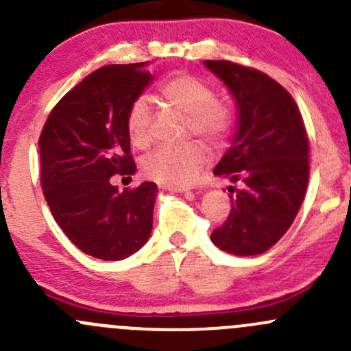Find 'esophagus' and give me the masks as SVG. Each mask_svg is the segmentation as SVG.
Segmentation results:
<instances>
[{"mask_svg": "<svg viewBox=\"0 0 351 351\" xmlns=\"http://www.w3.org/2000/svg\"><path fill=\"white\" fill-rule=\"evenodd\" d=\"M161 186L162 190H168V192H173V193H183V192H189V189L186 186H178V185H166V183H162Z\"/></svg>", "mask_w": 351, "mask_h": 351, "instance_id": "1", "label": "esophagus"}]
</instances>
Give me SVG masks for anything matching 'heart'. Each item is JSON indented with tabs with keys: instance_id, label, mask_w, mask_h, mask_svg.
I'll list each match as a JSON object with an SVG mask.
<instances>
[{
	"instance_id": "obj_1",
	"label": "heart",
	"mask_w": 351,
	"mask_h": 351,
	"mask_svg": "<svg viewBox=\"0 0 351 351\" xmlns=\"http://www.w3.org/2000/svg\"><path fill=\"white\" fill-rule=\"evenodd\" d=\"M159 97L169 107L189 115V132L207 141H217L228 129V110L215 100L207 83L192 74H176L162 81ZM127 134L136 147H146L151 141V108L144 98L130 105L125 119ZM205 162V149L200 144L161 146L144 158V175L166 185H189L195 180Z\"/></svg>"
}]
</instances>
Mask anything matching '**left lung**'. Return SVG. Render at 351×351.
<instances>
[{
    "mask_svg": "<svg viewBox=\"0 0 351 351\" xmlns=\"http://www.w3.org/2000/svg\"><path fill=\"white\" fill-rule=\"evenodd\" d=\"M238 108L234 136L214 175L241 182L228 221L212 243L236 256L270 250L289 231L309 182V146L295 101L284 86L256 69L204 61ZM234 189V186H232Z\"/></svg>",
    "mask_w": 351,
    "mask_h": 351,
    "instance_id": "8db88e82",
    "label": "left lung"
}]
</instances>
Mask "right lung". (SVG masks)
<instances>
[{"label": "right lung", "instance_id": "right-lung-1", "mask_svg": "<svg viewBox=\"0 0 351 351\" xmlns=\"http://www.w3.org/2000/svg\"><path fill=\"white\" fill-rule=\"evenodd\" d=\"M147 62L110 64L61 98L40 134L44 197L59 228L83 253L119 261L139 251L153 231L158 186L119 192L112 176L134 175L125 119L153 83Z\"/></svg>", "mask_w": 351, "mask_h": 351}]
</instances>
